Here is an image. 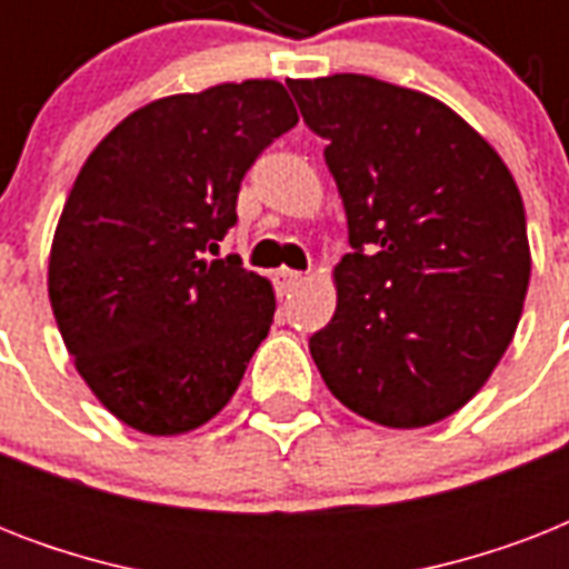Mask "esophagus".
Here are the masks:
<instances>
[{
  "instance_id": "34e87169",
  "label": "esophagus",
  "mask_w": 569,
  "mask_h": 569,
  "mask_svg": "<svg viewBox=\"0 0 569 569\" xmlns=\"http://www.w3.org/2000/svg\"><path fill=\"white\" fill-rule=\"evenodd\" d=\"M303 283L301 271H292V268H277L274 271V286L280 295H289L295 286Z\"/></svg>"
}]
</instances>
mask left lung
I'll return each mask as SVG.
<instances>
[{
  "instance_id": "8db88e82",
  "label": "left lung",
  "mask_w": 569,
  "mask_h": 569,
  "mask_svg": "<svg viewBox=\"0 0 569 569\" xmlns=\"http://www.w3.org/2000/svg\"><path fill=\"white\" fill-rule=\"evenodd\" d=\"M286 84L328 141L351 241L312 360L369 422H440L485 387L520 325L531 277L520 189L502 156L428 93L360 73Z\"/></svg>"
}]
</instances>
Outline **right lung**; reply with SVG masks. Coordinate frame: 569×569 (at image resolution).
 Returning <instances> with one entry per match:
<instances>
[{
  "instance_id": "add662e5",
  "label": "right lung",
  "mask_w": 569,
  "mask_h": 569,
  "mask_svg": "<svg viewBox=\"0 0 569 569\" xmlns=\"http://www.w3.org/2000/svg\"><path fill=\"white\" fill-rule=\"evenodd\" d=\"M295 123L274 79L173 93L120 120L76 177L49 250V303L76 372L129 428L206 425L268 337L271 283L206 253L236 223L241 177Z\"/></svg>"
}]
</instances>
